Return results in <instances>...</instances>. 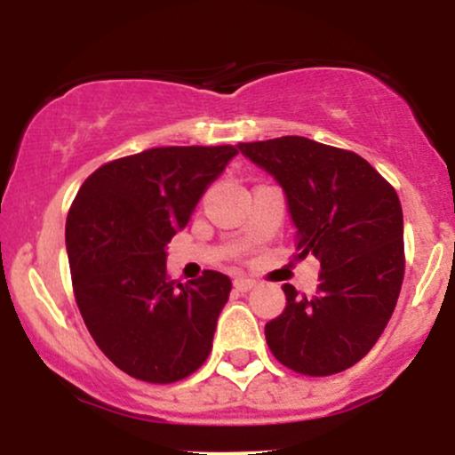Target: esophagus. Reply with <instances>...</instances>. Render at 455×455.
Returning <instances> with one entry per match:
<instances>
[{"instance_id": "1", "label": "esophagus", "mask_w": 455, "mask_h": 455, "mask_svg": "<svg viewBox=\"0 0 455 455\" xmlns=\"http://www.w3.org/2000/svg\"><path fill=\"white\" fill-rule=\"evenodd\" d=\"M233 286L239 291V293H248V291L254 289V280H250V278H237V280L233 282Z\"/></svg>"}]
</instances>
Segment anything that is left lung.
<instances>
[{"instance_id":"1","label":"left lung","mask_w":455,"mask_h":455,"mask_svg":"<svg viewBox=\"0 0 455 455\" xmlns=\"http://www.w3.org/2000/svg\"><path fill=\"white\" fill-rule=\"evenodd\" d=\"M278 181L295 235V259L321 260L307 299L284 284V312L265 325L274 357L307 377H329L370 353L387 327L404 278L400 198L362 156L306 137L239 143Z\"/></svg>"}]
</instances>
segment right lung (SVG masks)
I'll return each instance as SVG.
<instances>
[{
  "mask_svg": "<svg viewBox=\"0 0 455 455\" xmlns=\"http://www.w3.org/2000/svg\"><path fill=\"white\" fill-rule=\"evenodd\" d=\"M237 156L218 148H154L108 162L83 181L68 212L66 250L83 321L119 370L175 383L203 365L231 278L207 269L180 284L166 243Z\"/></svg>",
  "mask_w": 455,
  "mask_h": 455,
  "instance_id": "obj_1",
  "label": "right lung"
}]
</instances>
